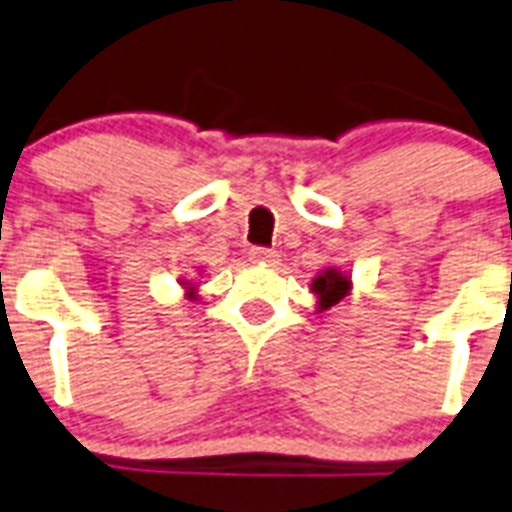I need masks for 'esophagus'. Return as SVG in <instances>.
<instances>
[{"label":"esophagus","instance_id":"34e87169","mask_svg":"<svg viewBox=\"0 0 512 512\" xmlns=\"http://www.w3.org/2000/svg\"><path fill=\"white\" fill-rule=\"evenodd\" d=\"M249 260L252 263H260V265H276L278 263V255L273 249H265V247H252L249 249Z\"/></svg>","mask_w":512,"mask_h":512}]
</instances>
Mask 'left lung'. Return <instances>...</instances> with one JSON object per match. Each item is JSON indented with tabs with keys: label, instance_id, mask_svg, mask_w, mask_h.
I'll use <instances>...</instances> for the list:
<instances>
[{
	"label": "left lung",
	"instance_id": "left-lung-1",
	"mask_svg": "<svg viewBox=\"0 0 512 512\" xmlns=\"http://www.w3.org/2000/svg\"><path fill=\"white\" fill-rule=\"evenodd\" d=\"M351 289H354V283H351L349 273H341L338 268L320 270L312 281V294L317 296V312H325V309L341 304L351 294Z\"/></svg>",
	"mask_w": 512,
	"mask_h": 512
}]
</instances>
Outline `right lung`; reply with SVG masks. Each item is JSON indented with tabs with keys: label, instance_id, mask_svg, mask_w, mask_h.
I'll return each instance as SVG.
<instances>
[{
	"label": "right lung",
	"instance_id": "obj_1",
	"mask_svg": "<svg viewBox=\"0 0 512 512\" xmlns=\"http://www.w3.org/2000/svg\"><path fill=\"white\" fill-rule=\"evenodd\" d=\"M182 289L187 299H197V286L192 281H182Z\"/></svg>",
	"mask_w": 512,
	"mask_h": 512
}]
</instances>
